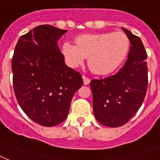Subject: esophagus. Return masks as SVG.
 Masks as SVG:
<instances>
[{"mask_svg": "<svg viewBox=\"0 0 160 160\" xmlns=\"http://www.w3.org/2000/svg\"><path fill=\"white\" fill-rule=\"evenodd\" d=\"M82 79H83V83L85 84V85H88V84H89V82H90V79L88 78V77L86 76H82Z\"/></svg>", "mask_w": 160, "mask_h": 160, "instance_id": "obj_1", "label": "esophagus"}]
</instances>
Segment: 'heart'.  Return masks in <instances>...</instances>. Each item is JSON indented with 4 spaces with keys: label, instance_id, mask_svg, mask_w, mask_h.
<instances>
[{
    "label": "heart",
    "instance_id": "1",
    "mask_svg": "<svg viewBox=\"0 0 160 160\" xmlns=\"http://www.w3.org/2000/svg\"><path fill=\"white\" fill-rule=\"evenodd\" d=\"M76 46L64 42L62 54L71 68L82 65L88 58V67L99 75L112 73L127 58L130 40L124 32H101L83 34L75 38Z\"/></svg>",
    "mask_w": 160,
    "mask_h": 160
}]
</instances>
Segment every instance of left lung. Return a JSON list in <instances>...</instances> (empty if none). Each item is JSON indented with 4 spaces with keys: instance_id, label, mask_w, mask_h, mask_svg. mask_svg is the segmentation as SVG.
Returning <instances> with one entry per match:
<instances>
[{
    "instance_id": "obj_1",
    "label": "left lung",
    "mask_w": 160,
    "mask_h": 160,
    "mask_svg": "<svg viewBox=\"0 0 160 160\" xmlns=\"http://www.w3.org/2000/svg\"><path fill=\"white\" fill-rule=\"evenodd\" d=\"M130 40L128 58L112 76L92 79V108L95 118L107 127H120L139 109L148 89L147 52L142 41L122 27Z\"/></svg>"
}]
</instances>
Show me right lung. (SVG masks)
Listing matches in <instances>:
<instances>
[{
	"mask_svg": "<svg viewBox=\"0 0 160 160\" xmlns=\"http://www.w3.org/2000/svg\"><path fill=\"white\" fill-rule=\"evenodd\" d=\"M67 32L41 25L22 35L12 59L13 88L23 112L38 124L52 127L66 119L81 73L65 64L58 46Z\"/></svg>",
	"mask_w": 160,
	"mask_h": 160,
	"instance_id": "1",
	"label": "right lung"
}]
</instances>
